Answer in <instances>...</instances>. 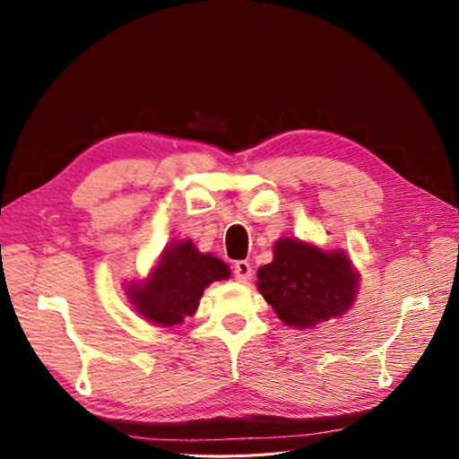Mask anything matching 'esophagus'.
<instances>
[{
	"mask_svg": "<svg viewBox=\"0 0 459 459\" xmlns=\"http://www.w3.org/2000/svg\"><path fill=\"white\" fill-rule=\"evenodd\" d=\"M249 275H251V264H249L247 261H238V263L234 264V277H236V281L246 283L247 279H249Z\"/></svg>",
	"mask_w": 459,
	"mask_h": 459,
	"instance_id": "obj_1",
	"label": "esophagus"
}]
</instances>
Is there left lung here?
Here are the masks:
<instances>
[{
    "label": "left lung",
    "mask_w": 459,
    "mask_h": 459,
    "mask_svg": "<svg viewBox=\"0 0 459 459\" xmlns=\"http://www.w3.org/2000/svg\"><path fill=\"white\" fill-rule=\"evenodd\" d=\"M256 289L287 326L313 328L354 304L358 272L343 251H323L296 238L273 246V261L256 272Z\"/></svg>",
    "instance_id": "1"
}]
</instances>
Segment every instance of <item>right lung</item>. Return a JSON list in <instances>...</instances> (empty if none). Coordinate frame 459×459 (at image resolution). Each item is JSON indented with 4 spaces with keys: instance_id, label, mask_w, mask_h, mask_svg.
I'll use <instances>...</instances> for the list:
<instances>
[{
    "instance_id": "1",
    "label": "right lung",
    "mask_w": 459,
    "mask_h": 459,
    "mask_svg": "<svg viewBox=\"0 0 459 459\" xmlns=\"http://www.w3.org/2000/svg\"><path fill=\"white\" fill-rule=\"evenodd\" d=\"M227 277L230 270L221 258L186 240L167 247L148 279L127 287V296L148 323L167 328L182 325L196 311L204 289Z\"/></svg>"
}]
</instances>
